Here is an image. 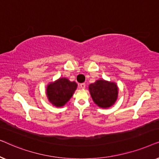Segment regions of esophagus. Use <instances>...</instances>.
<instances>
[{"instance_id":"obj_1","label":"esophagus","mask_w":159,"mask_h":159,"mask_svg":"<svg viewBox=\"0 0 159 159\" xmlns=\"http://www.w3.org/2000/svg\"><path fill=\"white\" fill-rule=\"evenodd\" d=\"M80 88H82V89H84L85 88V84L84 83H82L80 84Z\"/></svg>"}]
</instances>
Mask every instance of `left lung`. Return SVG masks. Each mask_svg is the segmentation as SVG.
<instances>
[{
	"label": "left lung",
	"instance_id": "8db88e82",
	"mask_svg": "<svg viewBox=\"0 0 159 159\" xmlns=\"http://www.w3.org/2000/svg\"><path fill=\"white\" fill-rule=\"evenodd\" d=\"M89 90L95 103L101 108H108L115 103L118 96V88L114 82L98 80L89 85Z\"/></svg>",
	"mask_w": 159,
	"mask_h": 159
}]
</instances>
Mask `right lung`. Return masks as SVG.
I'll return each mask as SVG.
<instances>
[{
  "label": "right lung",
  "mask_w": 159,
  "mask_h": 159,
  "mask_svg": "<svg viewBox=\"0 0 159 159\" xmlns=\"http://www.w3.org/2000/svg\"><path fill=\"white\" fill-rule=\"evenodd\" d=\"M77 86L75 82H70L66 78H60L48 85L47 95L48 100L57 107L63 106L72 96Z\"/></svg>",
  "instance_id": "add662e5"
}]
</instances>
